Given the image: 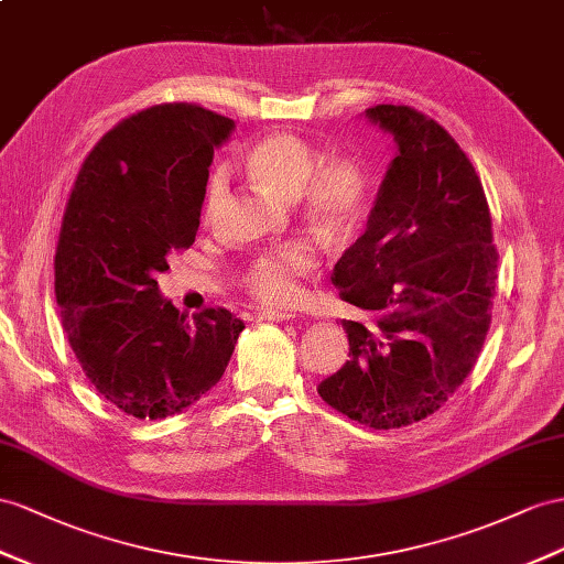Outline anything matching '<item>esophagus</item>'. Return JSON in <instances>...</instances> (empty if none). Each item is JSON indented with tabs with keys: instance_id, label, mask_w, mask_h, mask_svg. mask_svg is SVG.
<instances>
[{
	"instance_id": "34e87169",
	"label": "esophagus",
	"mask_w": 564,
	"mask_h": 564,
	"mask_svg": "<svg viewBox=\"0 0 564 564\" xmlns=\"http://www.w3.org/2000/svg\"><path fill=\"white\" fill-rule=\"evenodd\" d=\"M257 319L259 322H291V319H295V314L285 312V310H262V312H257Z\"/></svg>"
}]
</instances>
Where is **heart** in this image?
I'll list each match as a JSON object with an SVG mask.
<instances>
[{
    "label": "heart",
    "instance_id": "heart-1",
    "mask_svg": "<svg viewBox=\"0 0 564 564\" xmlns=\"http://www.w3.org/2000/svg\"><path fill=\"white\" fill-rule=\"evenodd\" d=\"M312 144L293 133H271L242 154L248 176L283 199H297L319 226L330 234H348L365 205L367 178L350 159L323 164ZM226 197V176L214 173L205 195V219H212ZM319 262L314 245L297 240L254 257L245 269V285L264 305H285L295 300L297 281Z\"/></svg>",
    "mask_w": 564,
    "mask_h": 564
}]
</instances>
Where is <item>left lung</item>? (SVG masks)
<instances>
[{"label":"left lung","instance_id":"1","mask_svg":"<svg viewBox=\"0 0 564 564\" xmlns=\"http://www.w3.org/2000/svg\"><path fill=\"white\" fill-rule=\"evenodd\" d=\"M362 117L393 135L395 156L330 281L369 322H343L350 359L316 391L359 424L400 429L436 412L479 359L498 252L481 181L451 133L410 107Z\"/></svg>","mask_w":564,"mask_h":564}]
</instances>
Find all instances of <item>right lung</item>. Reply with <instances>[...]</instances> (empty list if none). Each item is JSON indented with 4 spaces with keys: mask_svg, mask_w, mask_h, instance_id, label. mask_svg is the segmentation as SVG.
<instances>
[{
    "mask_svg": "<svg viewBox=\"0 0 564 564\" xmlns=\"http://www.w3.org/2000/svg\"><path fill=\"white\" fill-rule=\"evenodd\" d=\"M236 123L197 105L142 109L83 162L54 257L62 324L85 377L113 408L162 420L219 383L245 324L185 319L156 285L195 242L214 150Z\"/></svg>",
    "mask_w": 564,
    "mask_h": 564,
    "instance_id": "add662e5",
    "label": "right lung"
}]
</instances>
